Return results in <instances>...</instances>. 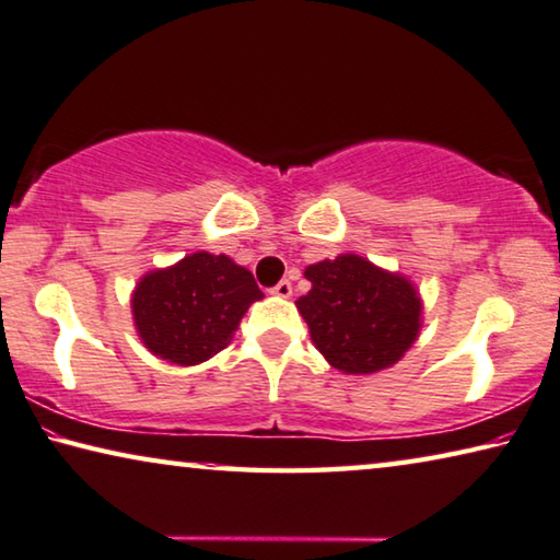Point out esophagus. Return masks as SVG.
Here are the masks:
<instances>
[{
  "label": "esophagus",
  "instance_id": "1",
  "mask_svg": "<svg viewBox=\"0 0 560 560\" xmlns=\"http://www.w3.org/2000/svg\"><path fill=\"white\" fill-rule=\"evenodd\" d=\"M270 292H272V295H278V298H290L292 295V282L290 280H280L278 285H275Z\"/></svg>",
  "mask_w": 560,
  "mask_h": 560
}]
</instances>
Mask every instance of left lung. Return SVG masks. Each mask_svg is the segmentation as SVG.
I'll return each instance as SVG.
<instances>
[{
    "mask_svg": "<svg viewBox=\"0 0 560 560\" xmlns=\"http://www.w3.org/2000/svg\"><path fill=\"white\" fill-rule=\"evenodd\" d=\"M313 290L298 300L313 342L347 374H372L405 354L419 332L421 302L411 282L357 255L310 265Z\"/></svg>",
    "mask_w": 560,
    "mask_h": 560,
    "instance_id": "1",
    "label": "left lung"
}]
</instances>
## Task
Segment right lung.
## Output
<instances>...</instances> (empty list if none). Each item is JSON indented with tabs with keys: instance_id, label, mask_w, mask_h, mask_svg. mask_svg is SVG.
Returning a JSON list of instances; mask_svg holds the SVG:
<instances>
[{
	"instance_id": "1",
	"label": "right lung",
	"mask_w": 560,
	"mask_h": 560,
	"mask_svg": "<svg viewBox=\"0 0 560 560\" xmlns=\"http://www.w3.org/2000/svg\"><path fill=\"white\" fill-rule=\"evenodd\" d=\"M262 292L253 272L225 255L194 253L149 272L133 292L136 329L153 354L190 366L225 350Z\"/></svg>"
}]
</instances>
